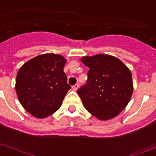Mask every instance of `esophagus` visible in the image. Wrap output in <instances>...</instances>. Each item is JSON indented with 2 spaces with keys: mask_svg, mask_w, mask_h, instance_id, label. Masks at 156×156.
I'll return each mask as SVG.
<instances>
[{
  "mask_svg": "<svg viewBox=\"0 0 156 156\" xmlns=\"http://www.w3.org/2000/svg\"><path fill=\"white\" fill-rule=\"evenodd\" d=\"M72 89H73V90H75V91L77 90V89H79V84H76L75 85H73V86H72Z\"/></svg>",
  "mask_w": 156,
  "mask_h": 156,
  "instance_id": "esophagus-1",
  "label": "esophagus"
}]
</instances>
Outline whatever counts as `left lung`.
Masks as SVG:
<instances>
[{"mask_svg": "<svg viewBox=\"0 0 156 156\" xmlns=\"http://www.w3.org/2000/svg\"><path fill=\"white\" fill-rule=\"evenodd\" d=\"M80 60L89 68L87 84L77 91L85 109L100 120L118 115L129 102L133 91L129 67L108 54L84 56Z\"/></svg>", "mask_w": 156, "mask_h": 156, "instance_id": "1", "label": "left lung"}]
</instances>
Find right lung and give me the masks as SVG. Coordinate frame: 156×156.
<instances>
[{"mask_svg": "<svg viewBox=\"0 0 156 156\" xmlns=\"http://www.w3.org/2000/svg\"><path fill=\"white\" fill-rule=\"evenodd\" d=\"M66 62L60 54H44L19 68L15 84L17 96L32 115L43 119L60 108L71 89L63 72Z\"/></svg>", "mask_w": 156, "mask_h": 156, "instance_id": "right-lung-1", "label": "right lung"}]
</instances>
